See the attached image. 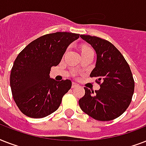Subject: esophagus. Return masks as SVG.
<instances>
[{"label": "esophagus", "mask_w": 146, "mask_h": 146, "mask_svg": "<svg viewBox=\"0 0 146 146\" xmlns=\"http://www.w3.org/2000/svg\"><path fill=\"white\" fill-rule=\"evenodd\" d=\"M79 86V85L77 83H76V82H72V89H74V88H76V87Z\"/></svg>", "instance_id": "esophagus-1"}]
</instances>
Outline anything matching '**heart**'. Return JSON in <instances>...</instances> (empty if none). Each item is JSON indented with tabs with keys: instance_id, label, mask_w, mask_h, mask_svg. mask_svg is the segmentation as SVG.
I'll return each mask as SVG.
<instances>
[{
	"instance_id": "1",
	"label": "heart",
	"mask_w": 146,
	"mask_h": 146,
	"mask_svg": "<svg viewBox=\"0 0 146 146\" xmlns=\"http://www.w3.org/2000/svg\"><path fill=\"white\" fill-rule=\"evenodd\" d=\"M88 52H93V51H92V49L88 46L82 47V50H81V54H85V53Z\"/></svg>"
}]
</instances>
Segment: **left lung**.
<instances>
[{
	"label": "left lung",
	"mask_w": 146,
	"mask_h": 146,
	"mask_svg": "<svg viewBox=\"0 0 146 146\" xmlns=\"http://www.w3.org/2000/svg\"><path fill=\"white\" fill-rule=\"evenodd\" d=\"M80 37L91 44L97 54L96 67L90 77H96L99 90L84 87L85 95L79 100L82 111L100 121H109L120 117L129 107L134 92L131 70L122 54L105 39L91 35Z\"/></svg>",
	"instance_id": "1"
}]
</instances>
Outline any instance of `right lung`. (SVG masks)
I'll return each mask as SVG.
<instances>
[{
    "label": "right lung",
    "instance_id": "right-lung-1",
    "mask_svg": "<svg viewBox=\"0 0 146 146\" xmlns=\"http://www.w3.org/2000/svg\"><path fill=\"white\" fill-rule=\"evenodd\" d=\"M80 34L57 32L42 35L27 45L15 60L10 73L13 98L22 113L42 118L59 108L70 89V80L50 79V69L59 64L66 48Z\"/></svg>",
    "mask_w": 146,
    "mask_h": 146
}]
</instances>
